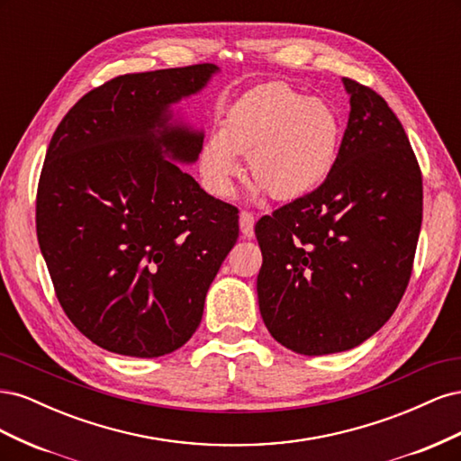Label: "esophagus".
Here are the masks:
<instances>
[{
  "label": "esophagus",
  "instance_id": "obj_1",
  "mask_svg": "<svg viewBox=\"0 0 461 461\" xmlns=\"http://www.w3.org/2000/svg\"><path fill=\"white\" fill-rule=\"evenodd\" d=\"M254 213L249 212H242L240 213V232L242 236H246V239H249V236H254Z\"/></svg>",
  "mask_w": 461,
  "mask_h": 461
}]
</instances>
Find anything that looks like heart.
Returning a JSON list of instances; mask_svg holds the SVG:
<instances>
[{"mask_svg":"<svg viewBox=\"0 0 461 461\" xmlns=\"http://www.w3.org/2000/svg\"><path fill=\"white\" fill-rule=\"evenodd\" d=\"M342 119L329 102L286 82H269L244 94L209 138L200 169L215 194H229L248 156L256 192L294 200L325 183L339 158Z\"/></svg>","mask_w":461,"mask_h":461,"instance_id":"heart-1","label":"heart"}]
</instances>
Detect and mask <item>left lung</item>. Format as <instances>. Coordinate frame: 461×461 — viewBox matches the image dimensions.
Wrapping results in <instances>:
<instances>
[{"label": "left lung", "instance_id": "obj_1", "mask_svg": "<svg viewBox=\"0 0 461 461\" xmlns=\"http://www.w3.org/2000/svg\"><path fill=\"white\" fill-rule=\"evenodd\" d=\"M350 117L319 188L258 221L265 327L288 350H350L379 330L408 288L423 178L408 134L375 90L342 78Z\"/></svg>", "mask_w": 461, "mask_h": 461}]
</instances>
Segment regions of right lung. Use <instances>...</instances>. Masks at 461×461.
Returning a JSON list of instances; mask_svg holds the SVG:
<instances>
[{
    "instance_id": "right-lung-1",
    "label": "right lung",
    "mask_w": 461,
    "mask_h": 461,
    "mask_svg": "<svg viewBox=\"0 0 461 461\" xmlns=\"http://www.w3.org/2000/svg\"><path fill=\"white\" fill-rule=\"evenodd\" d=\"M217 71L200 63L111 78L51 136L38 244L63 312L107 352L159 357L186 344L239 239V209L178 165L198 159L203 132L171 113Z\"/></svg>"
}]
</instances>
